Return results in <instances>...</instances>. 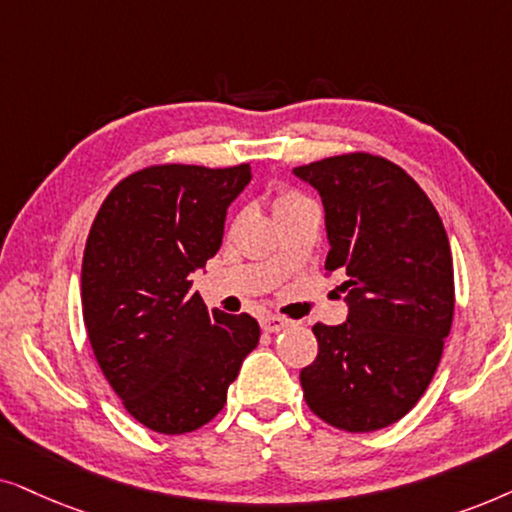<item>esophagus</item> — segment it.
Wrapping results in <instances>:
<instances>
[{"mask_svg": "<svg viewBox=\"0 0 512 512\" xmlns=\"http://www.w3.org/2000/svg\"><path fill=\"white\" fill-rule=\"evenodd\" d=\"M288 325H290V320L278 318V316H264L262 318V330L264 332H271V335H274V332L285 330V327H288Z\"/></svg>", "mask_w": 512, "mask_h": 512, "instance_id": "1", "label": "esophagus"}]
</instances>
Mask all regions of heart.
Masks as SVG:
<instances>
[{
  "label": "heart",
  "mask_w": 512,
  "mask_h": 512,
  "mask_svg": "<svg viewBox=\"0 0 512 512\" xmlns=\"http://www.w3.org/2000/svg\"><path fill=\"white\" fill-rule=\"evenodd\" d=\"M299 196H295V194H281L276 199V208H281V206H285V203H292V201H297Z\"/></svg>",
  "instance_id": "1"
}]
</instances>
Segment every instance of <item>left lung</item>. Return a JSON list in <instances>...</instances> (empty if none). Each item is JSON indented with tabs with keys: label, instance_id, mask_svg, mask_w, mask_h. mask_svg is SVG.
<instances>
[{
	"label": "left lung",
	"instance_id": "8db88e82",
	"mask_svg": "<svg viewBox=\"0 0 512 512\" xmlns=\"http://www.w3.org/2000/svg\"><path fill=\"white\" fill-rule=\"evenodd\" d=\"M320 194L349 316L313 325L318 356L299 374L306 405L330 426L379 431L403 419L431 384L454 316L447 231L417 182L372 154L292 168Z\"/></svg>",
	"mask_w": 512,
	"mask_h": 512
}]
</instances>
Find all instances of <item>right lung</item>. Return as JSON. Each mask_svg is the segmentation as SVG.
I'll return each instance as SVG.
<instances>
[{
	"mask_svg": "<svg viewBox=\"0 0 512 512\" xmlns=\"http://www.w3.org/2000/svg\"><path fill=\"white\" fill-rule=\"evenodd\" d=\"M250 166H154L102 203L81 264V309L102 374L140 424H208L260 342L257 320L210 311L192 276L217 255Z\"/></svg>",
	"mask_w": 512,
	"mask_h": 512,
	"instance_id": "1",
	"label": "right lung"
}]
</instances>
